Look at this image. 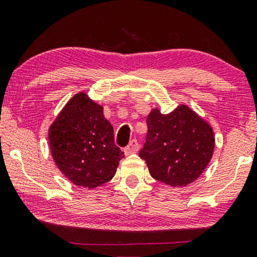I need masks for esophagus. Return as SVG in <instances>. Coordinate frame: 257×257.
Masks as SVG:
<instances>
[{
  "mask_svg": "<svg viewBox=\"0 0 257 257\" xmlns=\"http://www.w3.org/2000/svg\"><path fill=\"white\" fill-rule=\"evenodd\" d=\"M138 150H139L138 142H137L136 139H132L131 142H130L128 145L125 147V153L126 154H132V153L138 152Z\"/></svg>",
  "mask_w": 257,
  "mask_h": 257,
  "instance_id": "esophagus-1",
  "label": "esophagus"
}]
</instances>
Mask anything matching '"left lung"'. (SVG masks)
I'll use <instances>...</instances> for the list:
<instances>
[{
    "label": "left lung",
    "mask_w": 257,
    "mask_h": 257,
    "mask_svg": "<svg viewBox=\"0 0 257 257\" xmlns=\"http://www.w3.org/2000/svg\"><path fill=\"white\" fill-rule=\"evenodd\" d=\"M146 143L139 157L146 161L152 177L172 187L196 180L213 157V128L187 105L171 113L154 108L147 115Z\"/></svg>",
    "instance_id": "obj_1"
}]
</instances>
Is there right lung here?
Instances as JSON below:
<instances>
[{"label":"right lung","instance_id":"1","mask_svg":"<svg viewBox=\"0 0 257 257\" xmlns=\"http://www.w3.org/2000/svg\"><path fill=\"white\" fill-rule=\"evenodd\" d=\"M48 135L55 164L77 186L91 189L110 181L124 158L103 106L85 92L75 94L65 104Z\"/></svg>","mask_w":257,"mask_h":257}]
</instances>
